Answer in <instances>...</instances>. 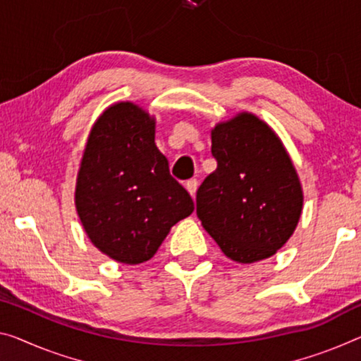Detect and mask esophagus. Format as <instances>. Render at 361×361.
<instances>
[{
	"mask_svg": "<svg viewBox=\"0 0 361 361\" xmlns=\"http://www.w3.org/2000/svg\"><path fill=\"white\" fill-rule=\"evenodd\" d=\"M185 188H187V192L192 195V198H195V193H197V188H198V180L197 179L187 180L185 182Z\"/></svg>",
	"mask_w": 361,
	"mask_h": 361,
	"instance_id": "34e87169",
	"label": "esophagus"
}]
</instances>
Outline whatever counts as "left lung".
Here are the masks:
<instances>
[{
    "label": "left lung",
    "instance_id": "obj_1",
    "mask_svg": "<svg viewBox=\"0 0 361 361\" xmlns=\"http://www.w3.org/2000/svg\"><path fill=\"white\" fill-rule=\"evenodd\" d=\"M218 168L197 192L204 231L232 262H262L289 240L300 219L303 190L284 143L252 113L212 129Z\"/></svg>",
    "mask_w": 361,
    "mask_h": 361
}]
</instances>
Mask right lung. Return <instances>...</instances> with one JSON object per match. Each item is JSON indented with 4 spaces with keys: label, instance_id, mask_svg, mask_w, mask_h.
<instances>
[{
    "label": "right lung",
    "instance_id": "add662e5",
    "mask_svg": "<svg viewBox=\"0 0 361 361\" xmlns=\"http://www.w3.org/2000/svg\"><path fill=\"white\" fill-rule=\"evenodd\" d=\"M154 129V116L138 104H111L92 126L80 159L77 214L93 245L118 263L148 262L171 227L193 212Z\"/></svg>",
    "mask_w": 361,
    "mask_h": 361
}]
</instances>
